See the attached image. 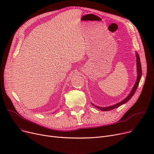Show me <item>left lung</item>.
Instances as JSON below:
<instances>
[{
    "mask_svg": "<svg viewBox=\"0 0 154 154\" xmlns=\"http://www.w3.org/2000/svg\"><path fill=\"white\" fill-rule=\"evenodd\" d=\"M136 57H137V80H136V82L132 88V91L131 92V93L129 94V95L127 97L123 100L122 102H120L116 105H114V106H112L110 107H100L98 106H96L95 105L92 104L93 106H94L95 107H97V109L101 110L102 111H109V110H113L114 109H116L119 107H120V106H122V104L126 103L127 102H128L129 100H130L132 97L134 95V94H135L137 87H138V85L139 84V82H140V80L141 78V75H142V66H141V63H140V57L139 56V54L136 52Z\"/></svg>",
    "mask_w": 154,
    "mask_h": 154,
    "instance_id": "1",
    "label": "left lung"
}]
</instances>
